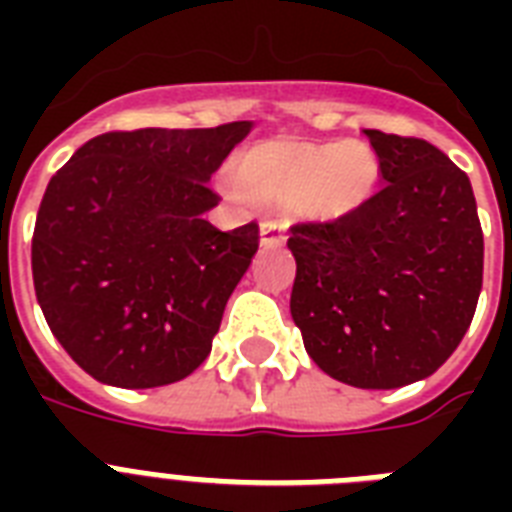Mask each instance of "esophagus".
Returning a JSON list of instances; mask_svg holds the SVG:
<instances>
[{
	"mask_svg": "<svg viewBox=\"0 0 512 512\" xmlns=\"http://www.w3.org/2000/svg\"><path fill=\"white\" fill-rule=\"evenodd\" d=\"M287 223H281V220H263L260 223V244L263 247H279L287 239Z\"/></svg>",
	"mask_w": 512,
	"mask_h": 512,
	"instance_id": "1",
	"label": "esophagus"
}]
</instances>
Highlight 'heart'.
<instances>
[{
	"instance_id": "obj_1",
	"label": "heart",
	"mask_w": 512,
	"mask_h": 512,
	"mask_svg": "<svg viewBox=\"0 0 512 512\" xmlns=\"http://www.w3.org/2000/svg\"><path fill=\"white\" fill-rule=\"evenodd\" d=\"M380 183V159L361 140H268L241 156L228 180L239 199L289 204L316 220L353 215Z\"/></svg>"
}]
</instances>
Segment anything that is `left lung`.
<instances>
[{
    "label": "left lung",
    "mask_w": 512,
    "mask_h": 512,
    "mask_svg": "<svg viewBox=\"0 0 512 512\" xmlns=\"http://www.w3.org/2000/svg\"><path fill=\"white\" fill-rule=\"evenodd\" d=\"M382 188L353 215L292 225V319L335 380L390 390L425 380L468 332L484 231L468 175L422 138L366 130Z\"/></svg>",
    "instance_id": "obj_1"
}]
</instances>
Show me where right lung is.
<instances>
[{"mask_svg":"<svg viewBox=\"0 0 512 512\" xmlns=\"http://www.w3.org/2000/svg\"><path fill=\"white\" fill-rule=\"evenodd\" d=\"M252 122L103 132L52 175L31 271L52 335L95 380L159 388L209 356L260 228L217 231L209 177Z\"/></svg>","mask_w":512,"mask_h":512,"instance_id":"add662e5","label":"right lung"}]
</instances>
